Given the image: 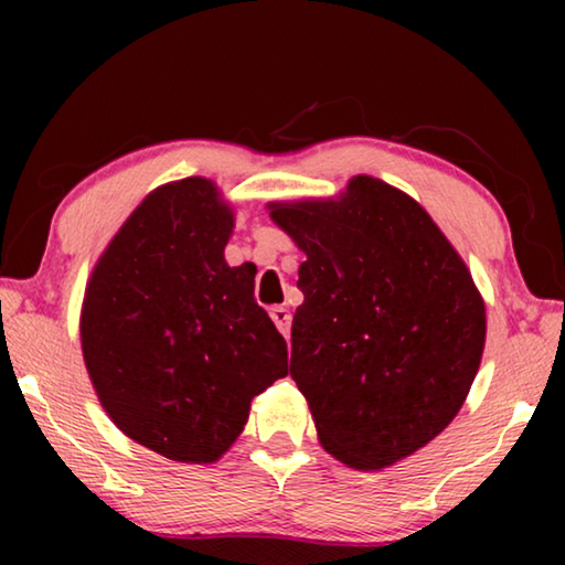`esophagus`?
<instances>
[{
  "mask_svg": "<svg viewBox=\"0 0 565 565\" xmlns=\"http://www.w3.org/2000/svg\"><path fill=\"white\" fill-rule=\"evenodd\" d=\"M269 313H271V319L276 323V329H279L284 337H289V329H291V313H289V309H286V306H271Z\"/></svg>",
  "mask_w": 565,
  "mask_h": 565,
  "instance_id": "34e87169",
  "label": "esophagus"
}]
</instances>
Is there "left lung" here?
<instances>
[{
	"label": "left lung",
	"instance_id": "left-lung-1",
	"mask_svg": "<svg viewBox=\"0 0 565 565\" xmlns=\"http://www.w3.org/2000/svg\"><path fill=\"white\" fill-rule=\"evenodd\" d=\"M269 209L306 254L289 371L321 446L376 471L434 441L461 411L486 341L483 299L451 242L374 177H353L339 199Z\"/></svg>",
	"mask_w": 565,
	"mask_h": 565
}]
</instances>
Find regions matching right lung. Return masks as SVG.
<instances>
[{
	"mask_svg": "<svg viewBox=\"0 0 565 565\" xmlns=\"http://www.w3.org/2000/svg\"><path fill=\"white\" fill-rule=\"evenodd\" d=\"M234 212L209 179L151 191L111 238L82 306V351L104 411L131 441L212 463L252 398L289 374L254 299V266H228Z\"/></svg>",
	"mask_w": 565,
	"mask_h": 565,
	"instance_id": "obj_1",
	"label": "right lung"
}]
</instances>
